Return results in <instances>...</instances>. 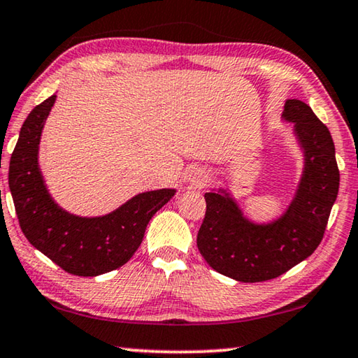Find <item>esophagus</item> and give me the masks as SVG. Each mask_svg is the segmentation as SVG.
I'll use <instances>...</instances> for the list:
<instances>
[{
	"label": "esophagus",
	"mask_w": 358,
	"mask_h": 358,
	"mask_svg": "<svg viewBox=\"0 0 358 358\" xmlns=\"http://www.w3.org/2000/svg\"><path fill=\"white\" fill-rule=\"evenodd\" d=\"M208 180V173L203 171V169H192L187 173V181H189L191 186H196V187H201L205 183H207Z\"/></svg>",
	"instance_id": "obj_1"
}]
</instances>
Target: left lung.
Wrapping results in <instances>:
<instances>
[{
	"instance_id": "obj_1",
	"label": "left lung",
	"mask_w": 358,
	"mask_h": 358,
	"mask_svg": "<svg viewBox=\"0 0 358 358\" xmlns=\"http://www.w3.org/2000/svg\"><path fill=\"white\" fill-rule=\"evenodd\" d=\"M282 117L294 123L305 169L294 201L280 220L254 224L226 191L205 194L199 251L217 273L241 282L273 280L310 257L324 238L338 196L339 171L329 128L299 99L286 101Z\"/></svg>"
}]
</instances>
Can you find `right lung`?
<instances>
[{
	"label": "right lung",
	"mask_w": 358,
	"mask_h": 358,
	"mask_svg": "<svg viewBox=\"0 0 358 358\" xmlns=\"http://www.w3.org/2000/svg\"><path fill=\"white\" fill-rule=\"evenodd\" d=\"M57 94L36 106L20 129L9 162V189L22 232L36 250L76 276H98L120 268L134 256L145 229L175 189L137 194L99 217L74 216L48 194L38 164L42 128Z\"/></svg>",
	"instance_id": "1"
}]
</instances>
